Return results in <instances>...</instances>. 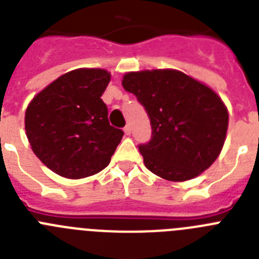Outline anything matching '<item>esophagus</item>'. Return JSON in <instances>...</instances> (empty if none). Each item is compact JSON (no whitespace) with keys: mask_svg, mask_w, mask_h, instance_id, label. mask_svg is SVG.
Instances as JSON below:
<instances>
[{"mask_svg":"<svg viewBox=\"0 0 259 259\" xmlns=\"http://www.w3.org/2000/svg\"><path fill=\"white\" fill-rule=\"evenodd\" d=\"M131 132H132V128H131V125L130 124H127L124 127V134L127 135V136H130V135H131Z\"/></svg>","mask_w":259,"mask_h":259,"instance_id":"obj_1","label":"esophagus"}]
</instances>
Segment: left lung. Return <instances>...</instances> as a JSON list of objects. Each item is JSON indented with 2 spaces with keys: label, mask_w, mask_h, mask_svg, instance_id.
Masks as SVG:
<instances>
[{
  "label": "left lung",
  "mask_w": 259,
  "mask_h": 259,
  "mask_svg": "<svg viewBox=\"0 0 259 259\" xmlns=\"http://www.w3.org/2000/svg\"><path fill=\"white\" fill-rule=\"evenodd\" d=\"M150 119L152 137L139 150L146 168L171 182L200 175L218 158L228 113L217 93L176 70H145L123 76Z\"/></svg>",
  "instance_id": "8db88e82"
}]
</instances>
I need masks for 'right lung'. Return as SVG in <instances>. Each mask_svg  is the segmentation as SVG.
<instances>
[{
  "label": "right lung",
  "instance_id": "obj_1",
  "mask_svg": "<svg viewBox=\"0 0 259 259\" xmlns=\"http://www.w3.org/2000/svg\"><path fill=\"white\" fill-rule=\"evenodd\" d=\"M110 74L79 68L54 80L26 110L32 150L48 168L68 179L95 175L110 163L124 132L110 125L101 100Z\"/></svg>",
  "mask_w": 259,
  "mask_h": 259
}]
</instances>
